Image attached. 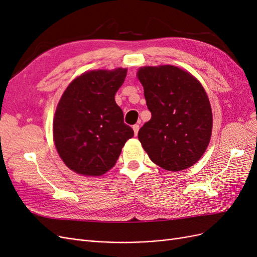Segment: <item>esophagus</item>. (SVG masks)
Returning a JSON list of instances; mask_svg holds the SVG:
<instances>
[{
    "label": "esophagus",
    "instance_id": "1",
    "mask_svg": "<svg viewBox=\"0 0 257 257\" xmlns=\"http://www.w3.org/2000/svg\"><path fill=\"white\" fill-rule=\"evenodd\" d=\"M133 130H134V133H135V135H137L138 131H139V125H138V124H135V125H133Z\"/></svg>",
    "mask_w": 257,
    "mask_h": 257
}]
</instances>
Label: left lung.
Here are the masks:
<instances>
[{
    "label": "left lung",
    "mask_w": 257,
    "mask_h": 257,
    "mask_svg": "<svg viewBox=\"0 0 257 257\" xmlns=\"http://www.w3.org/2000/svg\"><path fill=\"white\" fill-rule=\"evenodd\" d=\"M137 78L151 119L138 132L150 160L168 172L193 166L211 139L212 110L195 76L175 65L143 66Z\"/></svg>",
    "instance_id": "obj_1"
}]
</instances>
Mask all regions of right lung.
Masks as SVG:
<instances>
[{"mask_svg":"<svg viewBox=\"0 0 257 257\" xmlns=\"http://www.w3.org/2000/svg\"><path fill=\"white\" fill-rule=\"evenodd\" d=\"M126 73L123 67L84 72L62 94L53 116V143L74 173L87 177L106 174L134 136L114 100Z\"/></svg>","mask_w":257,"mask_h":257,"instance_id":"add662e5","label":"right lung"}]
</instances>
